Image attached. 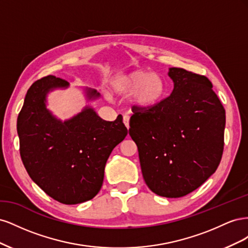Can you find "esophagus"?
I'll list each match as a JSON object with an SVG mask.
<instances>
[{
	"instance_id": "esophagus-1",
	"label": "esophagus",
	"mask_w": 248,
	"mask_h": 248,
	"mask_svg": "<svg viewBox=\"0 0 248 248\" xmlns=\"http://www.w3.org/2000/svg\"><path fill=\"white\" fill-rule=\"evenodd\" d=\"M129 119H130V117L128 115H125L123 117V122L125 124V126L127 127V129H129Z\"/></svg>"
}]
</instances>
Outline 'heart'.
Listing matches in <instances>:
<instances>
[{"mask_svg": "<svg viewBox=\"0 0 248 248\" xmlns=\"http://www.w3.org/2000/svg\"><path fill=\"white\" fill-rule=\"evenodd\" d=\"M110 88L118 95H130L132 106L142 109L158 104L167 92L166 80L160 74L144 69H136L115 78Z\"/></svg>", "mask_w": 248, "mask_h": 248, "instance_id": "b5f03b06", "label": "heart"}]
</instances>
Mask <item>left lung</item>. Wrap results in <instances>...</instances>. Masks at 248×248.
<instances>
[{"mask_svg": "<svg viewBox=\"0 0 248 248\" xmlns=\"http://www.w3.org/2000/svg\"><path fill=\"white\" fill-rule=\"evenodd\" d=\"M168 98L130 118L142 177L154 193L181 198L214 174L223 151L226 110L206 77L171 67Z\"/></svg>", "mask_w": 248, "mask_h": 248, "instance_id": "8db88e82", "label": "left lung"}]
</instances>
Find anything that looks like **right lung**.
Segmentation results:
<instances>
[{
	"label": "right lung",
	"mask_w": 248,
	"mask_h": 248,
	"mask_svg": "<svg viewBox=\"0 0 248 248\" xmlns=\"http://www.w3.org/2000/svg\"><path fill=\"white\" fill-rule=\"evenodd\" d=\"M68 87L54 76L35 81L18 115L17 133L29 176L50 198L76 205L99 192L108 157L128 130L121 115L106 121L89 106L65 121L55 117L46 108L47 94ZM84 91L89 101L100 97L94 89Z\"/></svg>",
	"instance_id": "right-lung-1"
}]
</instances>
